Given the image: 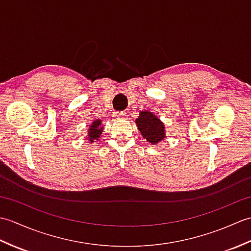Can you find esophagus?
Segmentation results:
<instances>
[{"label":"esophagus","instance_id":"esophagus-1","mask_svg":"<svg viewBox=\"0 0 251 251\" xmlns=\"http://www.w3.org/2000/svg\"><path fill=\"white\" fill-rule=\"evenodd\" d=\"M115 116L117 117V119H125L126 112H115Z\"/></svg>","mask_w":251,"mask_h":251}]
</instances>
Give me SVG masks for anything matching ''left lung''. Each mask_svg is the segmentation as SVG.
<instances>
[{"label":"left lung","instance_id":"1","mask_svg":"<svg viewBox=\"0 0 251 251\" xmlns=\"http://www.w3.org/2000/svg\"><path fill=\"white\" fill-rule=\"evenodd\" d=\"M138 129L150 143H157L165 138V127L159 119L149 111L140 112L136 120Z\"/></svg>","mask_w":251,"mask_h":251}]
</instances>
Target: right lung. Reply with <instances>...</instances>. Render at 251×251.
Here are the masks:
<instances>
[{"label":"right lung","instance_id":"1","mask_svg":"<svg viewBox=\"0 0 251 251\" xmlns=\"http://www.w3.org/2000/svg\"><path fill=\"white\" fill-rule=\"evenodd\" d=\"M101 131H102V126H101V121L96 120L93 122V124L89 126L88 129V139L90 142H94V140H98V138L101 135Z\"/></svg>","mask_w":251,"mask_h":251}]
</instances>
